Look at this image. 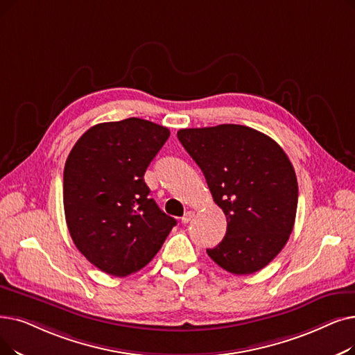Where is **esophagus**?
I'll use <instances>...</instances> for the list:
<instances>
[{
    "mask_svg": "<svg viewBox=\"0 0 355 355\" xmlns=\"http://www.w3.org/2000/svg\"><path fill=\"white\" fill-rule=\"evenodd\" d=\"M193 218H194V211H193V210H189V211L184 213V216L181 218V222H182V223H189Z\"/></svg>",
    "mask_w": 355,
    "mask_h": 355,
    "instance_id": "obj_1",
    "label": "esophagus"
}]
</instances>
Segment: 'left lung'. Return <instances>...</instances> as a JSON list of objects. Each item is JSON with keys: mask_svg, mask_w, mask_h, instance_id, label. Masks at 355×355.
Segmentation results:
<instances>
[{"mask_svg": "<svg viewBox=\"0 0 355 355\" xmlns=\"http://www.w3.org/2000/svg\"><path fill=\"white\" fill-rule=\"evenodd\" d=\"M177 136L227 220L209 257L238 275L264 268L284 248L296 219L297 178L286 152L241 125L181 129Z\"/></svg>", "mask_w": 355, "mask_h": 355, "instance_id": "1", "label": "left lung"}]
</instances>
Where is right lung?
<instances>
[{"label":"right lung","mask_w":355,"mask_h":355,"mask_svg":"<svg viewBox=\"0 0 355 355\" xmlns=\"http://www.w3.org/2000/svg\"><path fill=\"white\" fill-rule=\"evenodd\" d=\"M169 130L130 117L88 129L64 169V209L71 238L98 270L126 277L161 250L177 220L150 198L146 168Z\"/></svg>","instance_id":"right-lung-1"}]
</instances>
